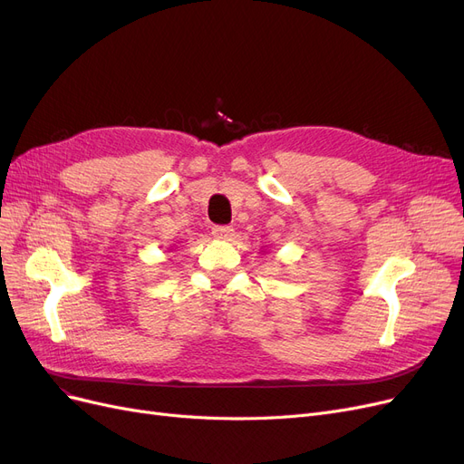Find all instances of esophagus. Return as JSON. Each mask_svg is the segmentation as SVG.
I'll use <instances>...</instances> for the list:
<instances>
[{
	"label": "esophagus",
	"mask_w": 464,
	"mask_h": 464,
	"mask_svg": "<svg viewBox=\"0 0 464 464\" xmlns=\"http://www.w3.org/2000/svg\"><path fill=\"white\" fill-rule=\"evenodd\" d=\"M212 235H214L216 238H219V240H229V238L235 235V229L229 227V226H216V227L212 229Z\"/></svg>",
	"instance_id": "34e87169"
}]
</instances>
